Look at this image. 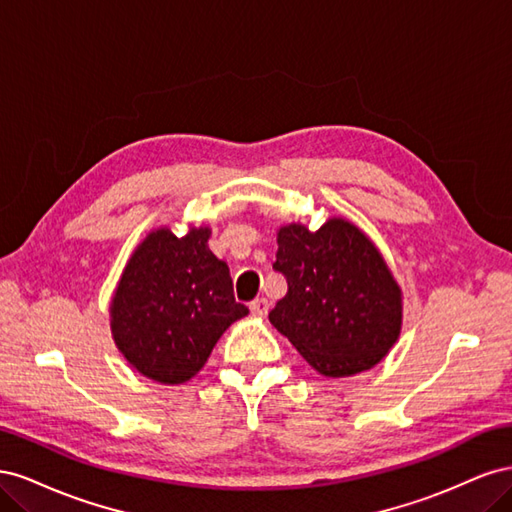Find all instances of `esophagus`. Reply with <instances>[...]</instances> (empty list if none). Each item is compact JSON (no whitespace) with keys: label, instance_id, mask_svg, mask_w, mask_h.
Listing matches in <instances>:
<instances>
[{"label":"esophagus","instance_id":"34e87169","mask_svg":"<svg viewBox=\"0 0 512 512\" xmlns=\"http://www.w3.org/2000/svg\"><path fill=\"white\" fill-rule=\"evenodd\" d=\"M250 312L254 314V316H258V318H262V316H267V312H269V301L267 299H254L252 303H250Z\"/></svg>","mask_w":512,"mask_h":512}]
</instances>
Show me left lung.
<instances>
[{
    "label": "left lung",
    "mask_w": 512,
    "mask_h": 512,
    "mask_svg": "<svg viewBox=\"0 0 512 512\" xmlns=\"http://www.w3.org/2000/svg\"><path fill=\"white\" fill-rule=\"evenodd\" d=\"M273 269L286 277L288 292L269 320L318 374H361L395 346L404 294L356 224L335 215L318 230L299 222L280 226Z\"/></svg>",
    "instance_id": "obj_1"
}]
</instances>
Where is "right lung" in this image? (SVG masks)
<instances>
[{"instance_id": "obj_1", "label": "right lung", "mask_w": 512, "mask_h": 512, "mask_svg": "<svg viewBox=\"0 0 512 512\" xmlns=\"http://www.w3.org/2000/svg\"><path fill=\"white\" fill-rule=\"evenodd\" d=\"M209 237V226H190L183 237L168 226L151 230L113 292L115 346L153 382L194 378L230 324L250 314L235 301L228 265L209 250Z\"/></svg>"}]
</instances>
